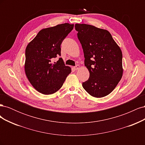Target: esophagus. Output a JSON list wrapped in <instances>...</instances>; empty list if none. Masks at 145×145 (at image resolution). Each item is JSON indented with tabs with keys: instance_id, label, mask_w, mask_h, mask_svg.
Here are the masks:
<instances>
[{
	"instance_id": "obj_1",
	"label": "esophagus",
	"mask_w": 145,
	"mask_h": 145,
	"mask_svg": "<svg viewBox=\"0 0 145 145\" xmlns=\"http://www.w3.org/2000/svg\"><path fill=\"white\" fill-rule=\"evenodd\" d=\"M79 68H80V66L78 65H77L76 66H75V67H74V69L76 70H76H78Z\"/></svg>"
}]
</instances>
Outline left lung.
I'll return each mask as SVG.
<instances>
[{
  "mask_svg": "<svg viewBox=\"0 0 145 145\" xmlns=\"http://www.w3.org/2000/svg\"><path fill=\"white\" fill-rule=\"evenodd\" d=\"M89 78L82 86L88 93L103 97L115 89L122 77V52L108 31L87 24L75 25Z\"/></svg>",
  "mask_w": 145,
  "mask_h": 145,
  "instance_id": "left-lung-1",
  "label": "left lung"
}]
</instances>
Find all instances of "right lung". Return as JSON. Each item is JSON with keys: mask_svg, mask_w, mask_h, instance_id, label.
Listing matches in <instances>:
<instances>
[{"mask_svg": "<svg viewBox=\"0 0 145 145\" xmlns=\"http://www.w3.org/2000/svg\"><path fill=\"white\" fill-rule=\"evenodd\" d=\"M73 28L74 24L65 23L42 29L26 48V76L39 93H55L71 73V68L65 66L62 58L54 63L52 60L60 56L61 43Z\"/></svg>", "mask_w": 145, "mask_h": 145, "instance_id": "add662e5", "label": "right lung"}]
</instances>
